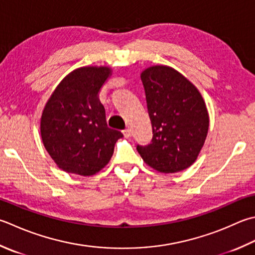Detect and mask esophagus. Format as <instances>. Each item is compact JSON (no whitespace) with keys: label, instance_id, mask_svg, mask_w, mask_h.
Returning a JSON list of instances; mask_svg holds the SVG:
<instances>
[{"label":"esophagus","instance_id":"esophagus-1","mask_svg":"<svg viewBox=\"0 0 255 255\" xmlns=\"http://www.w3.org/2000/svg\"><path fill=\"white\" fill-rule=\"evenodd\" d=\"M123 133H124L125 138H129V137L131 136V131H130V129H125V130H123Z\"/></svg>","mask_w":255,"mask_h":255}]
</instances>
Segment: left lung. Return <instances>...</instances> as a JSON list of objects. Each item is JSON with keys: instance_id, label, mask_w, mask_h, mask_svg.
<instances>
[{"instance_id": "8db88e82", "label": "left lung", "mask_w": 255, "mask_h": 255, "mask_svg": "<svg viewBox=\"0 0 255 255\" xmlns=\"http://www.w3.org/2000/svg\"><path fill=\"white\" fill-rule=\"evenodd\" d=\"M140 77L153 134L150 143L138 144L137 150L159 172L184 170L197 160L206 141V103L191 82L169 66L148 67Z\"/></svg>"}]
</instances>
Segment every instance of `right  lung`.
<instances>
[{"label": "right lung", "mask_w": 255, "mask_h": 255, "mask_svg": "<svg viewBox=\"0 0 255 255\" xmlns=\"http://www.w3.org/2000/svg\"><path fill=\"white\" fill-rule=\"evenodd\" d=\"M112 68L85 66L69 73L45 105L41 136L59 169L93 176L111 160L115 143L124 134L109 128L98 93Z\"/></svg>", "instance_id": "obj_1"}]
</instances>
